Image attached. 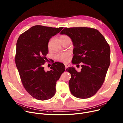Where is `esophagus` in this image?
<instances>
[{
  "label": "esophagus",
  "instance_id": "obj_1",
  "mask_svg": "<svg viewBox=\"0 0 123 123\" xmlns=\"http://www.w3.org/2000/svg\"><path fill=\"white\" fill-rule=\"evenodd\" d=\"M64 65H65L66 68H67L69 66V64H67V63H65V64H64Z\"/></svg>",
  "mask_w": 123,
  "mask_h": 123
}]
</instances>
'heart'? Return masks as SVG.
I'll use <instances>...</instances> for the list:
<instances>
[{
	"instance_id": "heart-1",
	"label": "heart",
	"mask_w": 123,
	"mask_h": 123,
	"mask_svg": "<svg viewBox=\"0 0 123 123\" xmlns=\"http://www.w3.org/2000/svg\"><path fill=\"white\" fill-rule=\"evenodd\" d=\"M65 37H68L66 35H63L60 36V39L65 38ZM69 56V54L67 52L59 53L56 55V59L57 61H60V62H67L68 60Z\"/></svg>"
}]
</instances>
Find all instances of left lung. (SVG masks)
Instances as JSON below:
<instances>
[{
  "mask_svg": "<svg viewBox=\"0 0 123 123\" xmlns=\"http://www.w3.org/2000/svg\"><path fill=\"white\" fill-rule=\"evenodd\" d=\"M60 34L71 39L74 46L73 63H83L80 72L73 67L66 70L71 75L69 81L70 92L78 98L91 97L105 80L110 64L109 45L98 30L92 28H65Z\"/></svg>",
  "mask_w": 123,
  "mask_h": 123,
  "instance_id": "left-lung-1",
  "label": "left lung"
}]
</instances>
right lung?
<instances>
[{
	"instance_id": "obj_1",
	"label": "right lung",
	"mask_w": 123,
	"mask_h": 123,
	"mask_svg": "<svg viewBox=\"0 0 123 123\" xmlns=\"http://www.w3.org/2000/svg\"><path fill=\"white\" fill-rule=\"evenodd\" d=\"M63 28L35 25L21 34L17 40L16 66L25 90L37 100L53 97L56 82L65 70L64 64L58 62L52 64L50 71H45L43 67L50 39Z\"/></svg>"
}]
</instances>
